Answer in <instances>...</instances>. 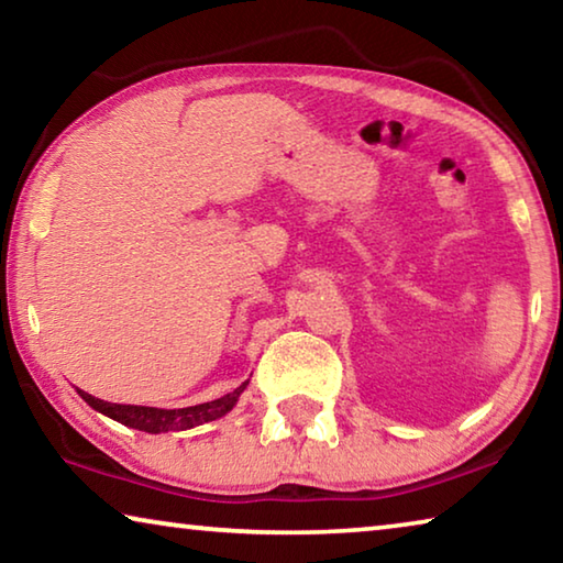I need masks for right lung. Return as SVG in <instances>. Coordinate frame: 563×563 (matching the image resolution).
<instances>
[{"label": "right lung", "mask_w": 563, "mask_h": 563, "mask_svg": "<svg viewBox=\"0 0 563 563\" xmlns=\"http://www.w3.org/2000/svg\"><path fill=\"white\" fill-rule=\"evenodd\" d=\"M245 385H247V379L241 387H235L233 393L218 397V399H213V402L180 407V409H158V407H141V405H113V402H103V399L93 397L89 393H84V389H76V393H79V397L89 407L97 409V412L117 419V422L131 427V430L161 434V432L194 430V427H198V424L213 422V419L228 415L235 407L238 397H241Z\"/></svg>", "instance_id": "1"}]
</instances>
